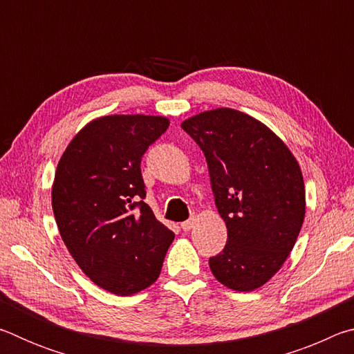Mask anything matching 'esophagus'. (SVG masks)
I'll return each mask as SVG.
<instances>
[{
  "label": "esophagus",
  "instance_id": "34e87169",
  "mask_svg": "<svg viewBox=\"0 0 354 354\" xmlns=\"http://www.w3.org/2000/svg\"><path fill=\"white\" fill-rule=\"evenodd\" d=\"M195 223H196V218H195V217L185 220V221H183V223H181V230H183V231H190L192 227L195 226Z\"/></svg>",
  "mask_w": 354,
  "mask_h": 354
}]
</instances>
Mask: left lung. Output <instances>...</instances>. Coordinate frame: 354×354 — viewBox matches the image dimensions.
I'll list each match as a JSON object with an SVG mask.
<instances>
[{
    "label": "left lung",
    "mask_w": 354,
    "mask_h": 354,
    "mask_svg": "<svg viewBox=\"0 0 354 354\" xmlns=\"http://www.w3.org/2000/svg\"><path fill=\"white\" fill-rule=\"evenodd\" d=\"M181 127L206 156L227 230L223 251L209 259L211 272L227 289H259L289 257L306 214L295 156L259 120L230 107L196 113Z\"/></svg>",
    "instance_id": "1"
}]
</instances>
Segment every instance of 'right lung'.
<instances>
[{
	"instance_id": "add662e5",
	"label": "right lung",
	"mask_w": 354,
	"mask_h": 354,
	"mask_svg": "<svg viewBox=\"0 0 354 354\" xmlns=\"http://www.w3.org/2000/svg\"><path fill=\"white\" fill-rule=\"evenodd\" d=\"M169 124L143 113L95 118L57 164L51 205L59 234L81 270L115 295L151 286L175 239L142 201V156Z\"/></svg>"
}]
</instances>
